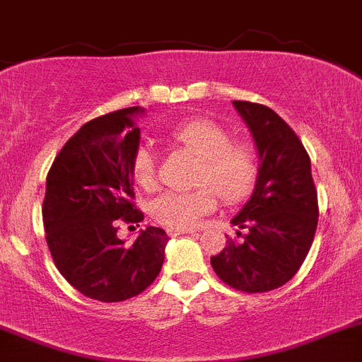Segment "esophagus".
<instances>
[{"label":"esophagus","instance_id":"34e87169","mask_svg":"<svg viewBox=\"0 0 362 362\" xmlns=\"http://www.w3.org/2000/svg\"><path fill=\"white\" fill-rule=\"evenodd\" d=\"M197 233L194 229H168L169 236H178V234H193Z\"/></svg>","mask_w":362,"mask_h":362}]
</instances>
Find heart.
<instances>
[{
  "label": "heart",
  "mask_w": 362,
  "mask_h": 362,
  "mask_svg": "<svg viewBox=\"0 0 362 362\" xmlns=\"http://www.w3.org/2000/svg\"><path fill=\"white\" fill-rule=\"evenodd\" d=\"M171 148L198 158L193 173L197 189L187 193L165 191L149 205L153 220L169 229H193L216 205L238 204L252 193L258 182L259 158L250 142L233 141L229 129L211 119H191L165 133ZM133 182L142 191L157 187V160L148 148H139L132 160Z\"/></svg>",
  "instance_id": "b5f03b06"
}]
</instances>
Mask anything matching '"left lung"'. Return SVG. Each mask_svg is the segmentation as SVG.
<instances>
[{"label": "left lung", "instance_id": "obj_1", "mask_svg": "<svg viewBox=\"0 0 362 362\" xmlns=\"http://www.w3.org/2000/svg\"><path fill=\"white\" fill-rule=\"evenodd\" d=\"M259 151V175L252 197L233 223L238 242L211 258L221 281L247 294L285 285L303 265L317 229V191L310 157L294 129L276 112L258 103L234 100Z\"/></svg>", "mask_w": 362, "mask_h": 362}]
</instances>
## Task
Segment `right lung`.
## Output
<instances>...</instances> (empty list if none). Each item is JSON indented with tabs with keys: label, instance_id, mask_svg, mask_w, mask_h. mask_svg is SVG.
<instances>
[{
	"label": "right lung",
	"instance_id": "right-lung-1",
	"mask_svg": "<svg viewBox=\"0 0 362 362\" xmlns=\"http://www.w3.org/2000/svg\"><path fill=\"white\" fill-rule=\"evenodd\" d=\"M136 106L106 113L70 136L52 162L43 226L52 259L76 291L103 303L126 301L158 276L168 243L164 229L148 227L133 245L119 240V223H136L132 160L141 129Z\"/></svg>",
	"mask_w": 362,
	"mask_h": 362
}]
</instances>
